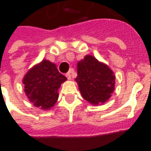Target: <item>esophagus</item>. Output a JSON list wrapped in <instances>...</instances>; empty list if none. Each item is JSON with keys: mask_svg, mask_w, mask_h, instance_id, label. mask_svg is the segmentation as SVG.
Returning a JSON list of instances; mask_svg holds the SVG:
<instances>
[{"mask_svg": "<svg viewBox=\"0 0 151 151\" xmlns=\"http://www.w3.org/2000/svg\"><path fill=\"white\" fill-rule=\"evenodd\" d=\"M65 76L67 77V78L69 79H71V73H70V72H68L67 73L65 74Z\"/></svg>", "mask_w": 151, "mask_h": 151, "instance_id": "34e87169", "label": "esophagus"}]
</instances>
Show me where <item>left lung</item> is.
I'll return each instance as SVG.
<instances>
[{"label": "left lung", "mask_w": 151, "mask_h": 151, "mask_svg": "<svg viewBox=\"0 0 151 151\" xmlns=\"http://www.w3.org/2000/svg\"><path fill=\"white\" fill-rule=\"evenodd\" d=\"M75 80L82 97L91 104L106 102L114 91L113 72L108 65L90 55L78 63V77Z\"/></svg>", "instance_id": "8db88e82"}]
</instances>
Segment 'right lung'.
Listing matches in <instances>:
<instances>
[{
    "label": "right lung",
    "instance_id": "1",
    "mask_svg": "<svg viewBox=\"0 0 151 151\" xmlns=\"http://www.w3.org/2000/svg\"><path fill=\"white\" fill-rule=\"evenodd\" d=\"M66 79L55 64L43 60L25 75L24 91L35 107L48 109L55 104L58 98V89Z\"/></svg>",
    "mask_w": 151,
    "mask_h": 151
}]
</instances>
